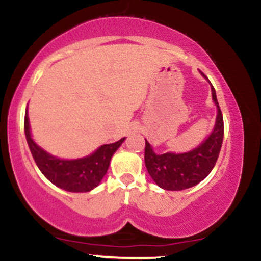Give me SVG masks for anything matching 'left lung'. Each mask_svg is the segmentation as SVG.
<instances>
[{"label": "left lung", "mask_w": 261, "mask_h": 261, "mask_svg": "<svg viewBox=\"0 0 261 261\" xmlns=\"http://www.w3.org/2000/svg\"><path fill=\"white\" fill-rule=\"evenodd\" d=\"M204 75V73H202ZM213 100L218 106L216 123L211 135L193 151L185 153L153 152L151 145L145 140V165L152 180L165 190H184L202 181L218 161L224 138V120L211 85Z\"/></svg>", "instance_id": "obj_1"}]
</instances>
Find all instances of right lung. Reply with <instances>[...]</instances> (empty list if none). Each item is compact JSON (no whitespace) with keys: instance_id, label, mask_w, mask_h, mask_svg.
<instances>
[{"instance_id":"right-lung-1","label":"right lung","mask_w":261,"mask_h":261,"mask_svg":"<svg viewBox=\"0 0 261 261\" xmlns=\"http://www.w3.org/2000/svg\"><path fill=\"white\" fill-rule=\"evenodd\" d=\"M24 134L35 163L54 185L72 193H87L100 184L108 172L112 155L125 138L114 144L102 145L92 155L79 160H61L43 151L31 139L29 116L24 114Z\"/></svg>"}]
</instances>
